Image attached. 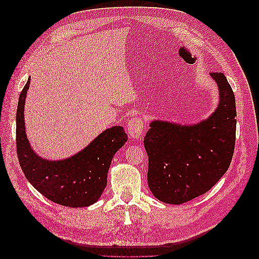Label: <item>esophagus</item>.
Returning a JSON list of instances; mask_svg holds the SVG:
<instances>
[{
	"label": "esophagus",
	"mask_w": 259,
	"mask_h": 259,
	"mask_svg": "<svg viewBox=\"0 0 259 259\" xmlns=\"http://www.w3.org/2000/svg\"><path fill=\"white\" fill-rule=\"evenodd\" d=\"M144 128H145V123L138 116L132 117L127 123V132L130 134V137L133 139H137L142 137Z\"/></svg>",
	"instance_id": "obj_1"
}]
</instances>
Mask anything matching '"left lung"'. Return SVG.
<instances>
[{
	"label": "left lung",
	"mask_w": 259,
	"mask_h": 259,
	"mask_svg": "<svg viewBox=\"0 0 259 259\" xmlns=\"http://www.w3.org/2000/svg\"><path fill=\"white\" fill-rule=\"evenodd\" d=\"M219 104L208 119L193 125L155 120L144 139L148 185L154 197L182 204L207 192L223 177L236 144V98L227 77L210 72Z\"/></svg>",
	"instance_id": "1"
}]
</instances>
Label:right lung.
I'll list each match as a JSON object with an SVG mask.
<instances>
[{
    "instance_id": "obj_1",
    "label": "right lung",
    "mask_w": 259,
    "mask_h": 259,
    "mask_svg": "<svg viewBox=\"0 0 259 259\" xmlns=\"http://www.w3.org/2000/svg\"><path fill=\"white\" fill-rule=\"evenodd\" d=\"M30 77L22 89L16 113V146L23 174L45 198L69 207L94 204L107 186L113 155L127 142L122 126L107 128L71 158L50 161L38 156L27 139L25 126L26 95Z\"/></svg>"
}]
</instances>
